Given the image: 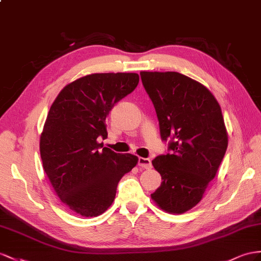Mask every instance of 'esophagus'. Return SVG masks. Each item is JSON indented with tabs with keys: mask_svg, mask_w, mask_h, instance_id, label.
I'll list each match as a JSON object with an SVG mask.
<instances>
[{
	"mask_svg": "<svg viewBox=\"0 0 261 261\" xmlns=\"http://www.w3.org/2000/svg\"><path fill=\"white\" fill-rule=\"evenodd\" d=\"M138 164H139V166H141V168H143V169H151L152 168L151 160L146 159V158H139Z\"/></svg>",
	"mask_w": 261,
	"mask_h": 261,
	"instance_id": "34e87169",
	"label": "esophagus"
}]
</instances>
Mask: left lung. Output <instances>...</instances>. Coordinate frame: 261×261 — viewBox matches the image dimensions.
Instances as JSON below:
<instances>
[{
    "instance_id": "left-lung-1",
    "label": "left lung",
    "mask_w": 261,
    "mask_h": 261,
    "mask_svg": "<svg viewBox=\"0 0 261 261\" xmlns=\"http://www.w3.org/2000/svg\"><path fill=\"white\" fill-rule=\"evenodd\" d=\"M170 153L152 161L162 183L151 194L159 207L182 214L198 204L228 145L222 109L212 92L175 71H141Z\"/></svg>"
}]
</instances>
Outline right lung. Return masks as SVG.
<instances>
[{
	"label": "right lung",
	"instance_id": "1",
	"mask_svg": "<svg viewBox=\"0 0 261 261\" xmlns=\"http://www.w3.org/2000/svg\"><path fill=\"white\" fill-rule=\"evenodd\" d=\"M139 84L135 72L92 73L64 87L41 135L43 168L64 205L84 217L105 213L120 179L138 163L130 153L102 148L106 118Z\"/></svg>",
	"mask_w": 261,
	"mask_h": 261
}]
</instances>
